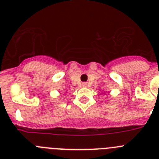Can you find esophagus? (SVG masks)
Instances as JSON below:
<instances>
[{
	"label": "esophagus",
	"mask_w": 159,
	"mask_h": 159,
	"mask_svg": "<svg viewBox=\"0 0 159 159\" xmlns=\"http://www.w3.org/2000/svg\"><path fill=\"white\" fill-rule=\"evenodd\" d=\"M82 86L86 87V86H87V84H86V83H83V84H82Z\"/></svg>",
	"instance_id": "1"
}]
</instances>
